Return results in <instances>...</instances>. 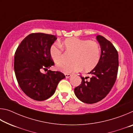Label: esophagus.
Returning a JSON list of instances; mask_svg holds the SVG:
<instances>
[{
  "label": "esophagus",
  "mask_w": 133,
  "mask_h": 133,
  "mask_svg": "<svg viewBox=\"0 0 133 133\" xmlns=\"http://www.w3.org/2000/svg\"><path fill=\"white\" fill-rule=\"evenodd\" d=\"M65 76H66V78H69L71 77V75H70V74H65Z\"/></svg>",
  "instance_id": "obj_1"
}]
</instances>
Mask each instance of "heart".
<instances>
[{
	"instance_id": "b5f03b06",
	"label": "heart",
	"mask_w": 133,
	"mask_h": 133,
	"mask_svg": "<svg viewBox=\"0 0 133 133\" xmlns=\"http://www.w3.org/2000/svg\"><path fill=\"white\" fill-rule=\"evenodd\" d=\"M66 51L73 52L71 63H62L57 66L58 70L64 73H71L81 70L90 71L93 69L100 60V49L96 42L70 37L60 43ZM50 57L56 63L61 62L63 53L58 44H53L50 48Z\"/></svg>"
}]
</instances>
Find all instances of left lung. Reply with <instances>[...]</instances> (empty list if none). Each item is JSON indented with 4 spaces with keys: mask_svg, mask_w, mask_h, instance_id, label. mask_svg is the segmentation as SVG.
<instances>
[{
    "mask_svg": "<svg viewBox=\"0 0 133 133\" xmlns=\"http://www.w3.org/2000/svg\"><path fill=\"white\" fill-rule=\"evenodd\" d=\"M100 44L101 55L97 66L89 73V77H83L82 83L75 89L76 96L82 102L93 104L102 100L115 83L118 68L117 51L111 42L100 35L96 36Z\"/></svg>",
    "mask_w": 133,
    "mask_h": 133,
    "instance_id": "8db88e82",
    "label": "left lung"
}]
</instances>
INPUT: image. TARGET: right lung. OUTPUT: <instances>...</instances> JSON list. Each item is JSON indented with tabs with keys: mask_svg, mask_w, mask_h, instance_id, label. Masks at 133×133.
Here are the masks:
<instances>
[{
	"mask_svg": "<svg viewBox=\"0 0 133 133\" xmlns=\"http://www.w3.org/2000/svg\"><path fill=\"white\" fill-rule=\"evenodd\" d=\"M55 35L31 33L22 40L16 51L14 61L15 75L19 85L29 97L43 101L55 93L58 83L65 77L60 71L50 70L54 65L49 54L50 46L57 39Z\"/></svg>",
	"mask_w": 133,
	"mask_h": 133,
	"instance_id": "obj_1",
	"label": "right lung"
}]
</instances>
